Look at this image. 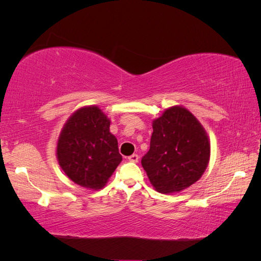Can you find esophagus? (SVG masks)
I'll return each instance as SVG.
<instances>
[{"instance_id":"obj_1","label":"esophagus","mask_w":261,"mask_h":261,"mask_svg":"<svg viewBox=\"0 0 261 261\" xmlns=\"http://www.w3.org/2000/svg\"><path fill=\"white\" fill-rule=\"evenodd\" d=\"M127 159H129V161H131V162H138L139 156H138V154H132V155H130Z\"/></svg>"}]
</instances>
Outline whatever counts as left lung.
<instances>
[{
	"label": "left lung",
	"mask_w": 261,
	"mask_h": 261,
	"mask_svg": "<svg viewBox=\"0 0 261 261\" xmlns=\"http://www.w3.org/2000/svg\"><path fill=\"white\" fill-rule=\"evenodd\" d=\"M210 154L208 137L199 121L174 106L153 121L149 151L141 166L158 192H179L201 177Z\"/></svg>",
	"instance_id": "1"
}]
</instances>
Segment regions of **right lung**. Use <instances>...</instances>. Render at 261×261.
Returning <instances> with one entry per match:
<instances>
[{"mask_svg": "<svg viewBox=\"0 0 261 261\" xmlns=\"http://www.w3.org/2000/svg\"><path fill=\"white\" fill-rule=\"evenodd\" d=\"M110 121L95 106L74 112L57 141V160L68 177L81 187L99 190L122 161Z\"/></svg>", "mask_w": 261, "mask_h": 261, "instance_id": "right-lung-1", "label": "right lung"}]
</instances>
